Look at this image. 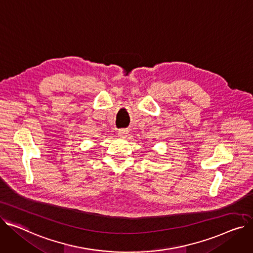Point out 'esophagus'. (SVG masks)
<instances>
[{
  "label": "esophagus",
  "mask_w": 253,
  "mask_h": 253,
  "mask_svg": "<svg viewBox=\"0 0 253 253\" xmlns=\"http://www.w3.org/2000/svg\"><path fill=\"white\" fill-rule=\"evenodd\" d=\"M128 132H129V130L128 129H120L119 130V133H118V134H119V136H127V134H128Z\"/></svg>",
  "instance_id": "esophagus-1"
}]
</instances>
